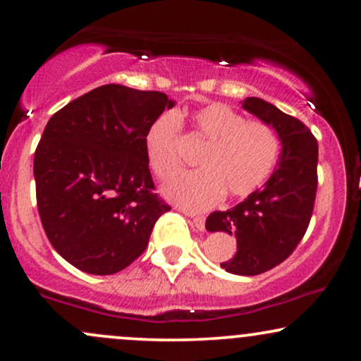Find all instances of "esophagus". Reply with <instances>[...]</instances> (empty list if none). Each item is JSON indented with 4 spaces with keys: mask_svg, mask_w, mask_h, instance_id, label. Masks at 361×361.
<instances>
[{
    "mask_svg": "<svg viewBox=\"0 0 361 361\" xmlns=\"http://www.w3.org/2000/svg\"><path fill=\"white\" fill-rule=\"evenodd\" d=\"M190 219H192V221H194V225L197 226V228H199V230H204L205 228V219H204V216L190 215Z\"/></svg>",
    "mask_w": 361,
    "mask_h": 361,
    "instance_id": "esophagus-1",
    "label": "esophagus"
}]
</instances>
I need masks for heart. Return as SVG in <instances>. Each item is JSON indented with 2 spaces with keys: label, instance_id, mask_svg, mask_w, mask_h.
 Segmentation results:
<instances>
[{
  "label": "heart",
  "instance_id": "heart-1",
  "mask_svg": "<svg viewBox=\"0 0 361 361\" xmlns=\"http://www.w3.org/2000/svg\"><path fill=\"white\" fill-rule=\"evenodd\" d=\"M179 123L207 142L197 164L200 171L184 174L164 187V195L182 209L204 212L219 204L225 192L246 197L259 189L273 174L281 142L276 131L263 121H248L224 103H209L189 115L162 113L147 128L146 157L162 180L180 171L177 154Z\"/></svg>",
  "mask_w": 361,
  "mask_h": 361
}]
</instances>
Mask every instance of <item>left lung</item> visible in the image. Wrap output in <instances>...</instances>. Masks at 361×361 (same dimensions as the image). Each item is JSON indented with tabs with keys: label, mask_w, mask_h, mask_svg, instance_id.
I'll return each instance as SVG.
<instances>
[{
	"label": "left lung",
	"mask_w": 361,
	"mask_h": 361,
	"mask_svg": "<svg viewBox=\"0 0 361 361\" xmlns=\"http://www.w3.org/2000/svg\"><path fill=\"white\" fill-rule=\"evenodd\" d=\"M246 111L278 133L281 157L266 182L226 212L207 216L205 228L236 238L233 258L220 263L231 274L256 276L283 263L307 230L317 192V141L298 118L256 97L243 102Z\"/></svg>",
	"instance_id": "obj_1"
}]
</instances>
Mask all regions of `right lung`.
<instances>
[{
	"label": "right lung",
	"instance_id": "1",
	"mask_svg": "<svg viewBox=\"0 0 361 361\" xmlns=\"http://www.w3.org/2000/svg\"><path fill=\"white\" fill-rule=\"evenodd\" d=\"M174 105L166 93L108 83L46 125L34 154L39 216L54 250L83 273L130 266L171 210L152 192L145 136Z\"/></svg>",
	"mask_w": 361,
	"mask_h": 361
}]
</instances>
